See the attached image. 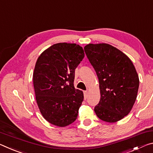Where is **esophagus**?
Here are the masks:
<instances>
[{
    "mask_svg": "<svg viewBox=\"0 0 153 153\" xmlns=\"http://www.w3.org/2000/svg\"><path fill=\"white\" fill-rule=\"evenodd\" d=\"M87 96H88V91H84V97H85V99L86 100Z\"/></svg>",
    "mask_w": 153,
    "mask_h": 153,
    "instance_id": "34e87169",
    "label": "esophagus"
}]
</instances>
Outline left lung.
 <instances>
[{
    "mask_svg": "<svg viewBox=\"0 0 153 153\" xmlns=\"http://www.w3.org/2000/svg\"><path fill=\"white\" fill-rule=\"evenodd\" d=\"M84 49L99 79L100 100L94 111L102 121H119L129 113L137 97L140 81L134 65L109 44L90 43Z\"/></svg>",
    "mask_w": 153,
    "mask_h": 153,
    "instance_id": "left-lung-1",
    "label": "left lung"
}]
</instances>
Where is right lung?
I'll return each instance as SVG.
<instances>
[{
    "label": "right lung",
    "instance_id": "1",
    "mask_svg": "<svg viewBox=\"0 0 153 153\" xmlns=\"http://www.w3.org/2000/svg\"><path fill=\"white\" fill-rule=\"evenodd\" d=\"M85 57L82 47L59 42L45 50L36 60L33 85L36 103L44 119L57 127L76 119L84 96L74 87V72Z\"/></svg>",
    "mask_w": 153,
    "mask_h": 153
}]
</instances>
